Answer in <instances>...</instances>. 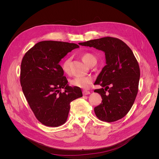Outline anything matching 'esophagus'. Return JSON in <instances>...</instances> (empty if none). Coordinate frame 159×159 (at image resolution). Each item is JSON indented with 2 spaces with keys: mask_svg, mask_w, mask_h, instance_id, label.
Masks as SVG:
<instances>
[{
  "mask_svg": "<svg viewBox=\"0 0 159 159\" xmlns=\"http://www.w3.org/2000/svg\"><path fill=\"white\" fill-rule=\"evenodd\" d=\"M82 93H83V95H87L90 94V91H88V90H83L82 91Z\"/></svg>",
  "mask_w": 159,
  "mask_h": 159,
  "instance_id": "esophagus-1",
  "label": "esophagus"
}]
</instances>
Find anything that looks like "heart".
Wrapping results in <instances>:
<instances>
[{"label": "heart", "instance_id": "obj_1", "mask_svg": "<svg viewBox=\"0 0 159 159\" xmlns=\"http://www.w3.org/2000/svg\"><path fill=\"white\" fill-rule=\"evenodd\" d=\"M82 59L88 66H90L93 62H97L96 57L91 53H84L81 56ZM71 58H66L61 64V68L64 73L68 74L70 72V64ZM92 82V79L89 77H75L70 80V84L75 87L86 89Z\"/></svg>", "mask_w": 159, "mask_h": 159}]
</instances>
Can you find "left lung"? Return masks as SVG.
Here are the masks:
<instances>
[{"label": "left lung", "mask_w": 159, "mask_h": 159, "mask_svg": "<svg viewBox=\"0 0 159 159\" xmlns=\"http://www.w3.org/2000/svg\"><path fill=\"white\" fill-rule=\"evenodd\" d=\"M79 44L105 53L106 65L95 82L102 86L94 91L102 98V103L94 108L96 116L107 122L123 118L130 110L138 93L140 68L134 54L126 43L114 37Z\"/></svg>", "instance_id": "8db88e82"}]
</instances>
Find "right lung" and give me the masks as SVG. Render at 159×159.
Instances as JSON below:
<instances>
[{"mask_svg": "<svg viewBox=\"0 0 159 159\" xmlns=\"http://www.w3.org/2000/svg\"><path fill=\"white\" fill-rule=\"evenodd\" d=\"M78 48L74 43L41 41L22 58L20 79L22 91L36 118L45 126L58 127L64 124L70 102L82 97L80 88L68 84L59 65L68 53ZM62 89H65L63 93Z\"/></svg>", "mask_w": 159, "mask_h": 159, "instance_id": "add662e5", "label": "right lung"}]
</instances>
